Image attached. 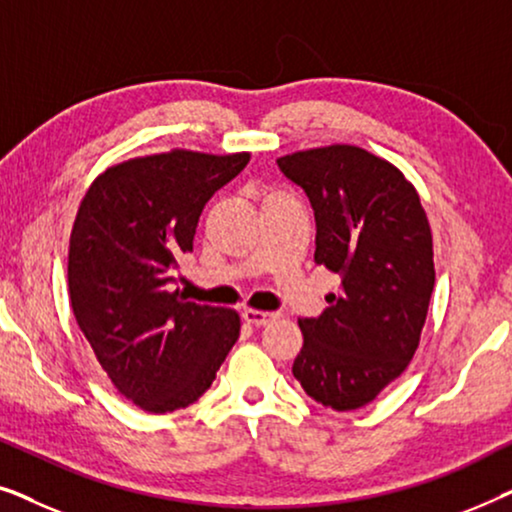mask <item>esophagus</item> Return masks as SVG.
<instances>
[{"label":"esophagus","mask_w":512,"mask_h":512,"mask_svg":"<svg viewBox=\"0 0 512 512\" xmlns=\"http://www.w3.org/2000/svg\"><path fill=\"white\" fill-rule=\"evenodd\" d=\"M242 319L247 321V324L261 328V326H268L272 321L277 319L275 312H261V310H244L242 312Z\"/></svg>","instance_id":"obj_1"}]
</instances>
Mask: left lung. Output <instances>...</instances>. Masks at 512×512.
I'll return each instance as SVG.
<instances>
[{
    "label": "left lung",
    "mask_w": 512,
    "mask_h": 512,
    "mask_svg": "<svg viewBox=\"0 0 512 512\" xmlns=\"http://www.w3.org/2000/svg\"><path fill=\"white\" fill-rule=\"evenodd\" d=\"M277 167L310 198L314 261L342 282L319 317L298 321L293 377L326 408H363L419 345L436 284L429 221L415 186L359 146L298 151Z\"/></svg>",
    "instance_id": "1"
}]
</instances>
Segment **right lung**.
<instances>
[{"label":"right lung","instance_id":"add662e5","mask_svg":"<svg viewBox=\"0 0 512 512\" xmlns=\"http://www.w3.org/2000/svg\"><path fill=\"white\" fill-rule=\"evenodd\" d=\"M249 153L170 151L109 167L88 188L69 240L76 324L125 398L146 412L198 401L240 338V317L172 291L207 200Z\"/></svg>","mask_w":512,"mask_h":512}]
</instances>
